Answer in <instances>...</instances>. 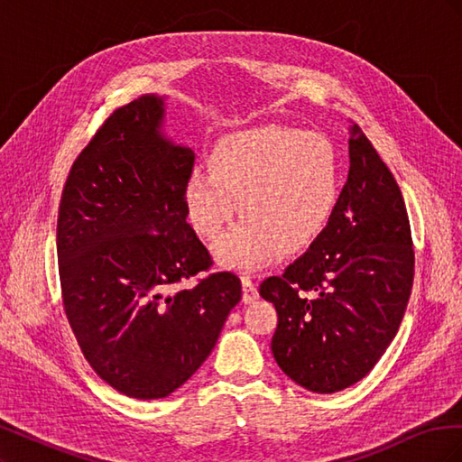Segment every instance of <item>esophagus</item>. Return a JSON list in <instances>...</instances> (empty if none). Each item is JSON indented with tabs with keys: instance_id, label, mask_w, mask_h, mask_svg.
<instances>
[{
	"instance_id": "esophagus-1",
	"label": "esophagus",
	"mask_w": 462,
	"mask_h": 462,
	"mask_svg": "<svg viewBox=\"0 0 462 462\" xmlns=\"http://www.w3.org/2000/svg\"><path fill=\"white\" fill-rule=\"evenodd\" d=\"M241 282H243V300H245V302L256 300V297H258V287H256V283H254V279L250 277V275H243Z\"/></svg>"
}]
</instances>
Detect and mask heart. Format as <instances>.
Returning <instances> with one entry per match:
<instances>
[{
  "mask_svg": "<svg viewBox=\"0 0 462 462\" xmlns=\"http://www.w3.org/2000/svg\"><path fill=\"white\" fill-rule=\"evenodd\" d=\"M208 167L189 173L185 212L197 233L216 239L239 206L245 216L214 245L219 262L233 268H258L282 248L310 245L341 197V153L319 131L263 125L231 133L209 152Z\"/></svg>",
  "mask_w": 462,
  "mask_h": 462,
  "instance_id": "heart-1",
  "label": "heart"
}]
</instances>
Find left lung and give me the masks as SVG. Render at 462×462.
Wrapping results in <instances>:
<instances>
[{
  "label": "left lung",
  "instance_id": "1",
  "mask_svg": "<svg viewBox=\"0 0 462 462\" xmlns=\"http://www.w3.org/2000/svg\"><path fill=\"white\" fill-rule=\"evenodd\" d=\"M337 209L302 256L260 283L273 302V358L292 382L335 393L360 382L393 341L407 310L414 248L407 206L356 123Z\"/></svg>",
  "mask_w": 462,
  "mask_h": 462
}]
</instances>
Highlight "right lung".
I'll use <instances>...</instances> for the list:
<instances>
[{
    "instance_id": "obj_1",
    "label": "right lung",
    "mask_w": 462,
    "mask_h": 462,
    "mask_svg": "<svg viewBox=\"0 0 462 462\" xmlns=\"http://www.w3.org/2000/svg\"><path fill=\"white\" fill-rule=\"evenodd\" d=\"M162 119L158 96L111 111L69 171L58 216L69 326L92 370L134 399L183 385L243 295L231 272L197 277L214 260L187 223L194 153L165 141Z\"/></svg>"
}]
</instances>
